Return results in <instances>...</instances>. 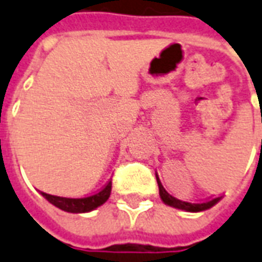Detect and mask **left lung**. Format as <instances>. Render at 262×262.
Here are the masks:
<instances>
[{
	"label": "left lung",
	"instance_id": "left-lung-1",
	"mask_svg": "<svg viewBox=\"0 0 262 262\" xmlns=\"http://www.w3.org/2000/svg\"><path fill=\"white\" fill-rule=\"evenodd\" d=\"M159 192H160L161 200L166 204L171 206V207L181 208V210H185V211H192V213H196V211H203V210H207V208L213 207L214 204L220 202L221 196L214 199H207L203 203H189V202H182V200H178V199L172 198L171 194H168L166 190L163 189V186H159Z\"/></svg>",
	"mask_w": 262,
	"mask_h": 262
}]
</instances>
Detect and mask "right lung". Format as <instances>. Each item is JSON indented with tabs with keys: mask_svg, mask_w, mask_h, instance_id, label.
I'll return each instance as SVG.
<instances>
[{
	"mask_svg": "<svg viewBox=\"0 0 262 262\" xmlns=\"http://www.w3.org/2000/svg\"><path fill=\"white\" fill-rule=\"evenodd\" d=\"M110 190H112V180L102 188L98 193L86 196V198H60V196H54V194L41 192L49 203H52L63 211L68 213H86L91 211L94 208L99 207L109 199Z\"/></svg>",
	"mask_w": 262,
	"mask_h": 262,
	"instance_id": "right-lung-1",
	"label": "right lung"
}]
</instances>
